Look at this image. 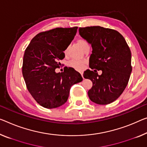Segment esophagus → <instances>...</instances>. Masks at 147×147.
I'll use <instances>...</instances> for the list:
<instances>
[{
	"instance_id": "1",
	"label": "esophagus",
	"mask_w": 147,
	"mask_h": 147,
	"mask_svg": "<svg viewBox=\"0 0 147 147\" xmlns=\"http://www.w3.org/2000/svg\"><path fill=\"white\" fill-rule=\"evenodd\" d=\"M81 76H82L83 78H83V72H81Z\"/></svg>"
}]
</instances>
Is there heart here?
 Segmentation results:
<instances>
[{
    "mask_svg": "<svg viewBox=\"0 0 147 147\" xmlns=\"http://www.w3.org/2000/svg\"><path fill=\"white\" fill-rule=\"evenodd\" d=\"M78 44L81 47V48H83L85 46H86V45H88V42L85 39H80L78 40ZM67 50H68V49L66 48L65 49L64 51V53H67ZM85 60H78V59H73L71 60V61H69L68 65L70 67H73L76 70H82L83 69V68L85 67Z\"/></svg>",
    "mask_w": 147,
    "mask_h": 147,
    "instance_id": "heart-1",
    "label": "heart"
}]
</instances>
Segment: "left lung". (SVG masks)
Wrapping results in <instances>:
<instances>
[{"label":"left lung","mask_w":147,"mask_h":147,"mask_svg":"<svg viewBox=\"0 0 147 147\" xmlns=\"http://www.w3.org/2000/svg\"><path fill=\"white\" fill-rule=\"evenodd\" d=\"M80 35L91 45L89 67L83 77L92 82L90 100L108 105L116 100L127 86L132 71L131 53L125 39L114 29L100 26L79 28ZM97 70H102L99 76Z\"/></svg>","instance_id":"1"}]
</instances>
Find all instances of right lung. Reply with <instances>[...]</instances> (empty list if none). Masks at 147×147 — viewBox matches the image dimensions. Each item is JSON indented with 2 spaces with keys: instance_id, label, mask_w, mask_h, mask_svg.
<instances>
[{
  "instance_id": "add662e5",
  "label": "right lung",
  "mask_w": 147,
  "mask_h": 147,
  "mask_svg": "<svg viewBox=\"0 0 147 147\" xmlns=\"http://www.w3.org/2000/svg\"><path fill=\"white\" fill-rule=\"evenodd\" d=\"M77 29L78 27L56 28L40 32L31 39L25 51L22 74L29 92L42 107L51 109L64 105L71 87L83 80L73 67H65L63 72H55Z\"/></svg>"
}]
</instances>
